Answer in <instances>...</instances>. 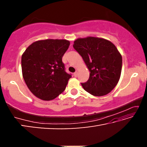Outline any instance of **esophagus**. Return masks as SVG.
Instances as JSON below:
<instances>
[{
	"label": "esophagus",
	"instance_id": "obj_1",
	"mask_svg": "<svg viewBox=\"0 0 147 147\" xmlns=\"http://www.w3.org/2000/svg\"><path fill=\"white\" fill-rule=\"evenodd\" d=\"M77 74H78V72H77V71H76L75 73H74V76L75 77L77 76Z\"/></svg>",
	"mask_w": 147,
	"mask_h": 147
}]
</instances>
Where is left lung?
I'll list each match as a JSON object with an SVG mask.
<instances>
[{"label": "left lung", "mask_w": 147, "mask_h": 147, "mask_svg": "<svg viewBox=\"0 0 147 147\" xmlns=\"http://www.w3.org/2000/svg\"><path fill=\"white\" fill-rule=\"evenodd\" d=\"M78 52L90 71L89 78L82 86L93 96L108 94L117 86L122 69V56L114 45L105 39L88 37L74 41Z\"/></svg>", "instance_id": "obj_1"}]
</instances>
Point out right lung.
Returning <instances> with one entry per match:
<instances>
[{
	"label": "right lung",
	"mask_w": 147,
	"mask_h": 147,
	"mask_svg": "<svg viewBox=\"0 0 147 147\" xmlns=\"http://www.w3.org/2000/svg\"><path fill=\"white\" fill-rule=\"evenodd\" d=\"M70 42L65 39L36 41L21 58L23 76L27 87L43 100H53L65 89L71 74L65 72L62 57Z\"/></svg>",
	"instance_id": "obj_1"
}]
</instances>
